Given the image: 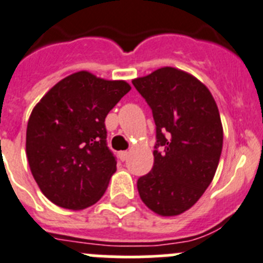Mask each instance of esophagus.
I'll return each instance as SVG.
<instances>
[{
    "instance_id": "esophagus-1",
    "label": "esophagus",
    "mask_w": 263,
    "mask_h": 263,
    "mask_svg": "<svg viewBox=\"0 0 263 263\" xmlns=\"http://www.w3.org/2000/svg\"><path fill=\"white\" fill-rule=\"evenodd\" d=\"M119 158L120 161H127V158H128V152H120L119 153Z\"/></svg>"
}]
</instances>
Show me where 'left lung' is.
<instances>
[{
  "mask_svg": "<svg viewBox=\"0 0 263 263\" xmlns=\"http://www.w3.org/2000/svg\"><path fill=\"white\" fill-rule=\"evenodd\" d=\"M132 84L156 123L154 165L137 180L140 198L162 217L179 215L197 202L217 171L223 146L218 106L200 80L178 68H158Z\"/></svg>",
  "mask_w": 263,
  "mask_h": 263,
  "instance_id": "1",
  "label": "left lung"
}]
</instances>
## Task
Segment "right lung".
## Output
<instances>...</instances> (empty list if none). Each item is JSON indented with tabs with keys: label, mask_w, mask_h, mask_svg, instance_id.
Segmentation results:
<instances>
[{
	"label": "right lung",
	"mask_w": 263,
	"mask_h": 263,
	"mask_svg": "<svg viewBox=\"0 0 263 263\" xmlns=\"http://www.w3.org/2000/svg\"><path fill=\"white\" fill-rule=\"evenodd\" d=\"M131 87L79 71L54 85L27 124L31 173L48 200L82 210L104 196L117 159L107 146L105 118Z\"/></svg>",
	"instance_id": "obj_1"
}]
</instances>
